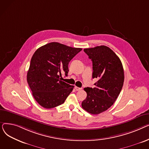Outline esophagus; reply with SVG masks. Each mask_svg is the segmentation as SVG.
Returning a JSON list of instances; mask_svg holds the SVG:
<instances>
[{
    "mask_svg": "<svg viewBox=\"0 0 149 149\" xmlns=\"http://www.w3.org/2000/svg\"><path fill=\"white\" fill-rule=\"evenodd\" d=\"M75 89L76 91H81L82 89V88H79V87H77V86H75Z\"/></svg>",
    "mask_w": 149,
    "mask_h": 149,
    "instance_id": "1",
    "label": "esophagus"
}]
</instances>
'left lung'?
Here are the masks:
<instances>
[{
	"label": "left lung",
	"instance_id": "1",
	"mask_svg": "<svg viewBox=\"0 0 149 149\" xmlns=\"http://www.w3.org/2000/svg\"><path fill=\"white\" fill-rule=\"evenodd\" d=\"M92 61V78L98 81L95 88H86L87 97L81 106L88 112L97 115L112 106L122 89L124 74L122 63L116 54L106 46L84 49Z\"/></svg>",
	"mask_w": 149,
	"mask_h": 149
}]
</instances>
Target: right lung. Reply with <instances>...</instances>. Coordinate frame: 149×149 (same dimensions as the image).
Segmentation results:
<instances>
[{
	"label": "right lung",
	"mask_w": 149,
	"mask_h": 149,
	"mask_svg": "<svg viewBox=\"0 0 149 149\" xmlns=\"http://www.w3.org/2000/svg\"><path fill=\"white\" fill-rule=\"evenodd\" d=\"M81 50L51 42L34 52L27 73V81L34 99L41 106L51 109L65 102L74 86L61 81V75L65 73L68 75L69 61Z\"/></svg>",
	"instance_id": "1"
}]
</instances>
